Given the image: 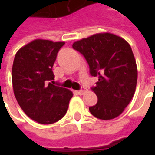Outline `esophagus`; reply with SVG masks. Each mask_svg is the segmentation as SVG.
Masks as SVG:
<instances>
[{
  "label": "esophagus",
  "instance_id": "obj_1",
  "mask_svg": "<svg viewBox=\"0 0 155 155\" xmlns=\"http://www.w3.org/2000/svg\"><path fill=\"white\" fill-rule=\"evenodd\" d=\"M85 91H85V89H84V88H81V90L76 91V93H77L78 94H83Z\"/></svg>",
  "mask_w": 155,
  "mask_h": 155
}]
</instances>
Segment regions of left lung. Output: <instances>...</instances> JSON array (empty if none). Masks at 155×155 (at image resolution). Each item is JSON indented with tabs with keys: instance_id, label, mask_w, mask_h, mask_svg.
<instances>
[{
	"instance_id": "8db88e82",
	"label": "left lung",
	"mask_w": 155,
	"mask_h": 155,
	"mask_svg": "<svg viewBox=\"0 0 155 155\" xmlns=\"http://www.w3.org/2000/svg\"><path fill=\"white\" fill-rule=\"evenodd\" d=\"M72 47L84 55L91 74L99 79L91 88L98 101L90 112L100 120L118 117L136 89L138 71L130 44L114 34L99 33L75 41Z\"/></svg>"
}]
</instances>
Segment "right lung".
Returning a JSON list of instances; mask_svg holds the SVG:
<instances>
[{
    "mask_svg": "<svg viewBox=\"0 0 155 155\" xmlns=\"http://www.w3.org/2000/svg\"><path fill=\"white\" fill-rule=\"evenodd\" d=\"M64 42L37 39L15 54L12 77L14 94L22 110L31 120L51 124L66 114L73 94L53 84L52 67Z\"/></svg>",
    "mask_w": 155,
    "mask_h": 155,
    "instance_id": "1",
    "label": "right lung"
}]
</instances>
